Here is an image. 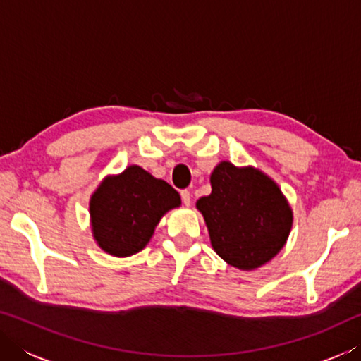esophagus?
I'll use <instances>...</instances> for the list:
<instances>
[{"label": "esophagus", "mask_w": 361, "mask_h": 361, "mask_svg": "<svg viewBox=\"0 0 361 361\" xmlns=\"http://www.w3.org/2000/svg\"><path fill=\"white\" fill-rule=\"evenodd\" d=\"M181 199H183V204H185L186 207L191 205V192H189L188 189H185V191H181Z\"/></svg>", "instance_id": "esophagus-1"}]
</instances>
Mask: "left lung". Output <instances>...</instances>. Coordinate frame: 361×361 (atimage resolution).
I'll return each instance as SVG.
<instances>
[{"mask_svg":"<svg viewBox=\"0 0 361 361\" xmlns=\"http://www.w3.org/2000/svg\"><path fill=\"white\" fill-rule=\"evenodd\" d=\"M210 185L212 194L195 207L219 258L255 271L277 256L293 226V210L277 183L259 169L223 161L213 169Z\"/></svg>","mask_w":361,"mask_h":361,"instance_id":"1","label":"left lung"}]
</instances>
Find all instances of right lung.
<instances>
[{
  "mask_svg": "<svg viewBox=\"0 0 361 361\" xmlns=\"http://www.w3.org/2000/svg\"><path fill=\"white\" fill-rule=\"evenodd\" d=\"M181 197L167 181L140 166L108 175L90 195L89 213L94 240L103 252L127 258L148 245L156 226Z\"/></svg>",
  "mask_w": 361,
  "mask_h": 361,
  "instance_id": "1",
  "label": "right lung"
}]
</instances>
